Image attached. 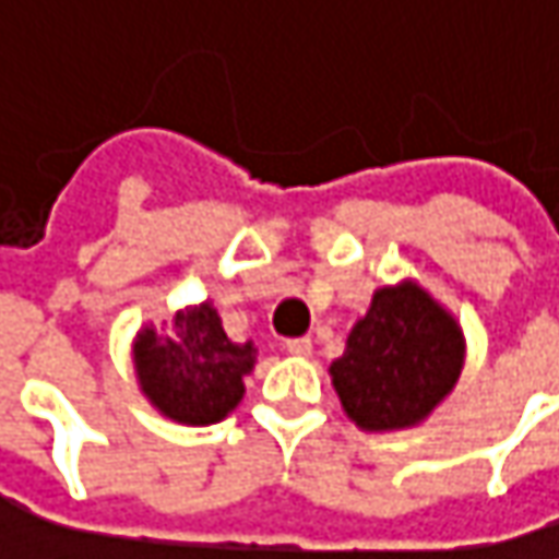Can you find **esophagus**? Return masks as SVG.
Here are the masks:
<instances>
[{"label":"esophagus","instance_id":"34e87169","mask_svg":"<svg viewBox=\"0 0 559 559\" xmlns=\"http://www.w3.org/2000/svg\"><path fill=\"white\" fill-rule=\"evenodd\" d=\"M283 349H286V353H293V356H311V340L289 337L286 343H283Z\"/></svg>","mask_w":559,"mask_h":559}]
</instances>
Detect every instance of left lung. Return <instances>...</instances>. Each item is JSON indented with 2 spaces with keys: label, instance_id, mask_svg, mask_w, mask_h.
<instances>
[{
  "label": "left lung",
  "instance_id": "left-lung-1",
  "mask_svg": "<svg viewBox=\"0 0 559 559\" xmlns=\"http://www.w3.org/2000/svg\"><path fill=\"white\" fill-rule=\"evenodd\" d=\"M464 349L459 318L417 280H401L372 293L328 372L343 414L362 432H397L419 426L455 391Z\"/></svg>",
  "mask_w": 559,
  "mask_h": 559
}]
</instances>
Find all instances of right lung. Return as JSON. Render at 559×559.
Masks as SVG:
<instances>
[{"label":"right lung","instance_id":"obj_1","mask_svg":"<svg viewBox=\"0 0 559 559\" xmlns=\"http://www.w3.org/2000/svg\"><path fill=\"white\" fill-rule=\"evenodd\" d=\"M254 340L235 343L216 305H183L162 328L142 324L133 337V372L142 397L180 426H213L245 397L254 372Z\"/></svg>","mask_w":559,"mask_h":559}]
</instances>
